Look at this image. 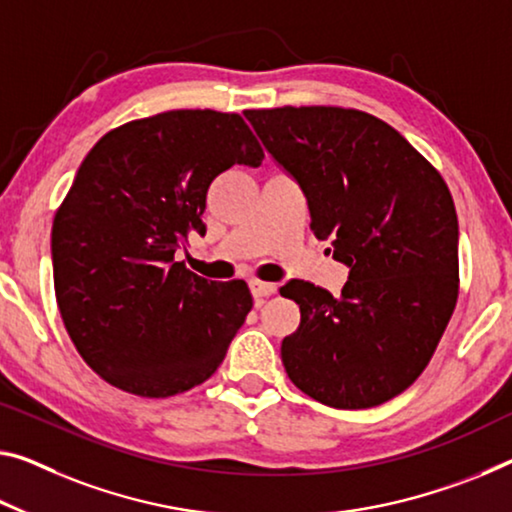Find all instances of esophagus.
<instances>
[{
    "label": "esophagus",
    "instance_id": "obj_1",
    "mask_svg": "<svg viewBox=\"0 0 512 512\" xmlns=\"http://www.w3.org/2000/svg\"><path fill=\"white\" fill-rule=\"evenodd\" d=\"M249 288H251V295H254L256 300H263V297H270L277 293V283H267V281H258V279H251Z\"/></svg>",
    "mask_w": 512,
    "mask_h": 512
}]
</instances>
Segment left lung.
Masks as SVG:
<instances>
[{
	"mask_svg": "<svg viewBox=\"0 0 512 512\" xmlns=\"http://www.w3.org/2000/svg\"><path fill=\"white\" fill-rule=\"evenodd\" d=\"M300 183L318 240L350 267L341 295L293 279L300 327L281 361L306 396L366 410L403 393L437 350L458 302V215L439 171L398 130L345 107L247 109Z\"/></svg>",
	"mask_w": 512,
	"mask_h": 512,
	"instance_id": "8db88e82",
	"label": "left lung"
}]
</instances>
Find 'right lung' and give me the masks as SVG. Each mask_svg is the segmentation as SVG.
<instances>
[{
    "label": "right lung",
    "instance_id": "1",
    "mask_svg": "<svg viewBox=\"0 0 512 512\" xmlns=\"http://www.w3.org/2000/svg\"><path fill=\"white\" fill-rule=\"evenodd\" d=\"M240 114L171 109L109 130L84 157L52 224L66 332L102 380L144 398L206 382L251 311L245 281H208L176 251L206 233L212 180L258 167Z\"/></svg>",
    "mask_w": 512,
    "mask_h": 512
}]
</instances>
